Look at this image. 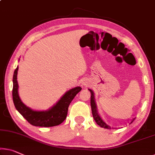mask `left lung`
I'll return each instance as SVG.
<instances>
[{
    "label": "left lung",
    "instance_id": "obj_1",
    "mask_svg": "<svg viewBox=\"0 0 155 155\" xmlns=\"http://www.w3.org/2000/svg\"><path fill=\"white\" fill-rule=\"evenodd\" d=\"M89 91L91 92V111H92V114H93V117H94L95 121H96V123L99 126H101V127H103V128H106V129H111V127H109V125H107L104 122L103 120H102V118L100 117L99 114H97V107H96V102H95L94 101V92L91 89H89ZM134 118L133 120L131 121L130 124L132 123L133 121L134 120Z\"/></svg>",
    "mask_w": 155,
    "mask_h": 155
}]
</instances>
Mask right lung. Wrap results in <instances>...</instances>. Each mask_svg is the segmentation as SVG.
I'll list each match as a JSON object with an SVG mask.
<instances>
[{
  "label": "right lung",
  "mask_w": 155,
  "mask_h": 155,
  "mask_svg": "<svg viewBox=\"0 0 155 155\" xmlns=\"http://www.w3.org/2000/svg\"><path fill=\"white\" fill-rule=\"evenodd\" d=\"M18 66L14 71L13 75L12 97L16 109L28 122L34 126L39 127H53L59 125L65 120L68 109L71 101L79 93L82 88L77 87L69 90L61 97L60 100L47 111H34L24 104L21 101L18 94L17 73Z\"/></svg>",
  "instance_id": "add662e5"
}]
</instances>
